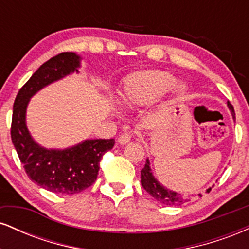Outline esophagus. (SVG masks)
I'll return each mask as SVG.
<instances>
[{"label": "esophagus", "instance_id": "34e87169", "mask_svg": "<svg viewBox=\"0 0 249 249\" xmlns=\"http://www.w3.org/2000/svg\"><path fill=\"white\" fill-rule=\"evenodd\" d=\"M131 139H132V133H131V132H124V133H122L121 136H119L118 142L121 145H125V144H127V142H130Z\"/></svg>", "mask_w": 249, "mask_h": 249}]
</instances>
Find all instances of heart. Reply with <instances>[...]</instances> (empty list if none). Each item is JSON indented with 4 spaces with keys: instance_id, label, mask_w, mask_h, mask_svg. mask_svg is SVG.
Here are the masks:
<instances>
[{
    "instance_id": "1",
    "label": "heart",
    "mask_w": 249,
    "mask_h": 249,
    "mask_svg": "<svg viewBox=\"0 0 249 249\" xmlns=\"http://www.w3.org/2000/svg\"><path fill=\"white\" fill-rule=\"evenodd\" d=\"M174 82L176 78L166 71L148 70L131 75L123 87V104L141 105L152 102L167 92L173 87ZM173 90L177 96H180L184 93L185 87L177 84Z\"/></svg>"
}]
</instances>
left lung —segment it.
<instances>
[{"label":"left lung","mask_w":249,"mask_h":249,"mask_svg":"<svg viewBox=\"0 0 249 249\" xmlns=\"http://www.w3.org/2000/svg\"><path fill=\"white\" fill-rule=\"evenodd\" d=\"M228 107L232 111L233 118L235 117V112H234L233 105L228 102ZM141 181L142 186L144 187V190L146 191L148 194L153 196L157 201H159L162 205H167V206H180V205H184L186 202L191 201L192 198H196V196H202V194H198V196H184L181 194L173 192V191L167 190L166 187L161 186L160 182L158 181L153 177L152 172H151L150 168V162H148V159H146V162H145V166L142 167L141 171ZM212 188H208L207 193H210V191Z\"/></svg>","instance_id":"1"}]
</instances>
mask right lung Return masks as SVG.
<instances>
[{
	"label": "right lung",
	"instance_id": "right-lung-1",
	"mask_svg": "<svg viewBox=\"0 0 249 249\" xmlns=\"http://www.w3.org/2000/svg\"><path fill=\"white\" fill-rule=\"evenodd\" d=\"M79 56L62 53L38 68L19 89L13 108L11 141L25 173L38 186L53 193L76 194L96 181L103 154L115 139H88L67 150H47L31 138L25 125V110L31 96L50 83L78 71Z\"/></svg>",
	"mask_w": 249,
	"mask_h": 249
}]
</instances>
